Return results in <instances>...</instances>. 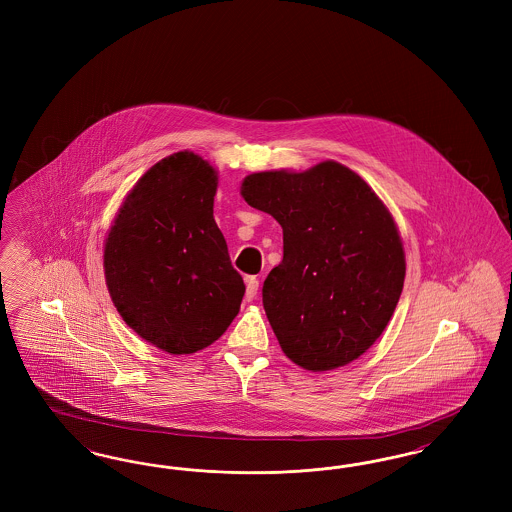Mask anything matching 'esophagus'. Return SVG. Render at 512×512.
<instances>
[{
    "label": "esophagus",
    "mask_w": 512,
    "mask_h": 512,
    "mask_svg": "<svg viewBox=\"0 0 512 512\" xmlns=\"http://www.w3.org/2000/svg\"><path fill=\"white\" fill-rule=\"evenodd\" d=\"M245 299L247 301H251L255 295H257V292H259V278H255V276H247L245 278Z\"/></svg>",
    "instance_id": "1"
}]
</instances>
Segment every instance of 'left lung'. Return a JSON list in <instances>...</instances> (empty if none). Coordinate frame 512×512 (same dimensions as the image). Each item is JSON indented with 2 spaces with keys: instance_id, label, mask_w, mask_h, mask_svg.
Here are the masks:
<instances>
[{
  "instance_id": "obj_1",
  "label": "left lung",
  "mask_w": 512,
  "mask_h": 512,
  "mask_svg": "<svg viewBox=\"0 0 512 512\" xmlns=\"http://www.w3.org/2000/svg\"><path fill=\"white\" fill-rule=\"evenodd\" d=\"M242 195L284 232V259L263 286L282 351L313 372L361 357L388 326L405 280L403 245L386 205L336 161L249 174Z\"/></svg>"
}]
</instances>
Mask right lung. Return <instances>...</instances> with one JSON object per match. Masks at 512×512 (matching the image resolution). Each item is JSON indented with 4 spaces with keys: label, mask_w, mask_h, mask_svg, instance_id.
I'll list each match as a JSON object with an SVG mask.
<instances>
[{
    "label": "right lung",
    "mask_w": 512,
    "mask_h": 512,
    "mask_svg": "<svg viewBox=\"0 0 512 512\" xmlns=\"http://www.w3.org/2000/svg\"><path fill=\"white\" fill-rule=\"evenodd\" d=\"M215 192L207 161L174 153L138 180L105 244V280L122 320L172 355L219 340L244 299L213 219Z\"/></svg>",
    "instance_id": "right-lung-1"
}]
</instances>
